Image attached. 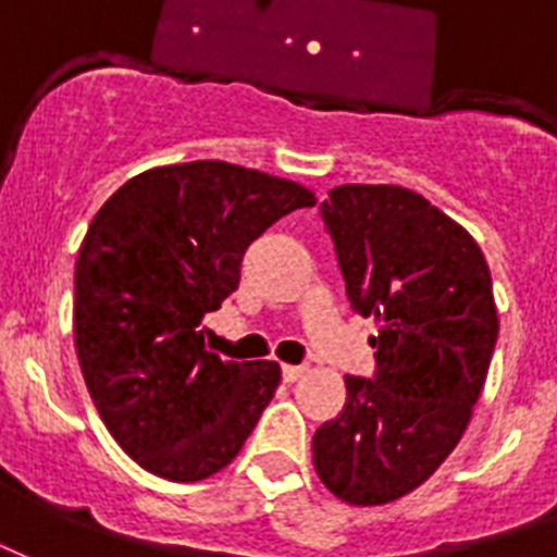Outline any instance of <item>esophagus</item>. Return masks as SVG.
<instances>
[{
  "label": "esophagus",
  "mask_w": 557,
  "mask_h": 557,
  "mask_svg": "<svg viewBox=\"0 0 557 557\" xmlns=\"http://www.w3.org/2000/svg\"><path fill=\"white\" fill-rule=\"evenodd\" d=\"M306 372H309V367H304V364H286V367H283V379H286V381H297V379H304Z\"/></svg>",
  "instance_id": "1"
}]
</instances>
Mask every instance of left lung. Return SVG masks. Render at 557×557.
<instances>
[{"instance_id":"1","label":"left lung","mask_w":557,"mask_h":557,"mask_svg":"<svg viewBox=\"0 0 557 557\" xmlns=\"http://www.w3.org/2000/svg\"><path fill=\"white\" fill-rule=\"evenodd\" d=\"M321 216L349 304L379 323V372L344 379L347 405L314 431V471L338 500L384 506L419 488L471 422L500 330L492 271L466 227L407 187L341 185Z\"/></svg>"}]
</instances>
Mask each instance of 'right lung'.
I'll return each instance as SVG.
<instances>
[{
	"mask_svg": "<svg viewBox=\"0 0 557 557\" xmlns=\"http://www.w3.org/2000/svg\"><path fill=\"white\" fill-rule=\"evenodd\" d=\"M309 187L227 161L152 168L95 213L74 265V349L100 419L170 483L208 480L243 450L277 361H222L205 314L239 286L245 248Z\"/></svg>",
	"mask_w": 557,
	"mask_h": 557,
	"instance_id": "1",
	"label": "right lung"
}]
</instances>
